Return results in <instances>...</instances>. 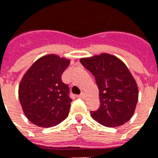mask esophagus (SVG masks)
<instances>
[{
    "label": "esophagus",
    "instance_id": "34e87169",
    "mask_svg": "<svg viewBox=\"0 0 158 158\" xmlns=\"http://www.w3.org/2000/svg\"><path fill=\"white\" fill-rule=\"evenodd\" d=\"M85 94L84 92H82L81 95L78 96V98H80V99H85Z\"/></svg>",
    "mask_w": 158,
    "mask_h": 158
}]
</instances>
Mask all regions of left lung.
<instances>
[{"label":"left lung","instance_id":"obj_1","mask_svg":"<svg viewBox=\"0 0 158 158\" xmlns=\"http://www.w3.org/2000/svg\"><path fill=\"white\" fill-rule=\"evenodd\" d=\"M92 73L99 89L101 106L90 115L106 127L123 125L134 115L139 100V88L129 68L118 57L101 53L80 59Z\"/></svg>","mask_w":158,"mask_h":158}]
</instances>
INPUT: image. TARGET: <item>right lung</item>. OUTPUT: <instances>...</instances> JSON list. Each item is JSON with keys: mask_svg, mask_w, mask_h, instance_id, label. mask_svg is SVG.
I'll return each instance as SVG.
<instances>
[{"mask_svg": "<svg viewBox=\"0 0 158 158\" xmlns=\"http://www.w3.org/2000/svg\"><path fill=\"white\" fill-rule=\"evenodd\" d=\"M70 60L48 54L36 60L19 85V99L24 115L42 128L56 126L68 116L72 99L62 74Z\"/></svg>", "mask_w": 158, "mask_h": 158, "instance_id": "right-lung-1", "label": "right lung"}]
</instances>
